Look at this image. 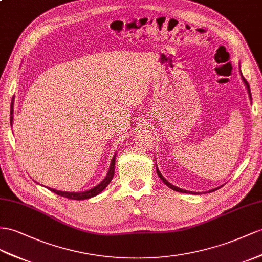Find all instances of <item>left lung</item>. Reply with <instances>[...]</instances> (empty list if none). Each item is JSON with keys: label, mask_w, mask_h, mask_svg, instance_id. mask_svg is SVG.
<instances>
[{"label": "left lung", "mask_w": 262, "mask_h": 262, "mask_svg": "<svg viewBox=\"0 0 262 262\" xmlns=\"http://www.w3.org/2000/svg\"><path fill=\"white\" fill-rule=\"evenodd\" d=\"M243 80H244V83L246 84V86H247V90H248V93H249V97H250V99H251V92H250V86H249V84H248V82L246 80V78L243 76ZM156 170H157V173H158V176L160 177V179L163 180V182L169 187V188H171L172 190H176V191H179V192H185V193H195L196 195V192H191V191H188V190H185V189H180V188H178V187H176V186H173V185H171L170 183H168L167 182V180L163 177V175L162 173L159 172V170H158V168H157V166H156ZM221 187V186H220ZM220 187H218V188H220ZM218 188H214V189H212V190H209L208 192H212V191H214V190H217Z\"/></svg>", "instance_id": "8db88e82"}]
</instances>
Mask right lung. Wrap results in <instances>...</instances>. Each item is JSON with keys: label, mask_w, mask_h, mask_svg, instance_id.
Here are the masks:
<instances>
[{"label": "right lung", "mask_w": 262, "mask_h": 262, "mask_svg": "<svg viewBox=\"0 0 262 262\" xmlns=\"http://www.w3.org/2000/svg\"><path fill=\"white\" fill-rule=\"evenodd\" d=\"M12 122H13V102L11 104V117H10L11 126H12ZM115 158H116V155L114 156L113 159H112L110 170H108V173H107V176L105 177V179L103 180L102 183H99L97 186H95L94 188H92L90 190H86V191H83V192H66V191H59V190H55V189H52V188H49V189L53 192H55L56 195H58V196H62V197L69 198V199H73V200H84V199H89V198L96 196V195H98L99 192H102L106 188L107 185H108L111 183V180L113 179L114 170H115Z\"/></svg>", "instance_id": "right-lung-1"}]
</instances>
